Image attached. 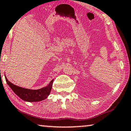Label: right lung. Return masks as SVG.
<instances>
[{"mask_svg":"<svg viewBox=\"0 0 131 131\" xmlns=\"http://www.w3.org/2000/svg\"><path fill=\"white\" fill-rule=\"evenodd\" d=\"M5 79L7 84L13 92L21 100L27 102H38L46 99L51 92L54 81V79L52 80L49 85L46 87L39 90H30L15 85L7 79L6 75Z\"/></svg>","mask_w":131,"mask_h":131,"instance_id":"right-lung-1","label":"right lung"}]
</instances>
